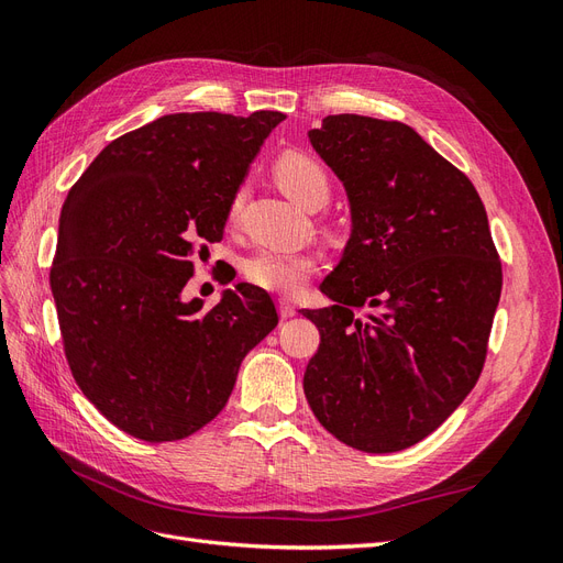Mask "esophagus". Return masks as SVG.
<instances>
[{
    "label": "esophagus",
    "instance_id": "1",
    "mask_svg": "<svg viewBox=\"0 0 563 563\" xmlns=\"http://www.w3.org/2000/svg\"><path fill=\"white\" fill-rule=\"evenodd\" d=\"M296 305L291 302V300H286V298H282L279 300V314H282V319H291L294 314H296Z\"/></svg>",
    "mask_w": 563,
    "mask_h": 563
}]
</instances>
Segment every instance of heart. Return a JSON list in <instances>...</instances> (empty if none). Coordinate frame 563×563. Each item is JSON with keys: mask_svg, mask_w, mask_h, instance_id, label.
<instances>
[{"mask_svg": "<svg viewBox=\"0 0 563 563\" xmlns=\"http://www.w3.org/2000/svg\"><path fill=\"white\" fill-rule=\"evenodd\" d=\"M275 178L282 190L294 197L305 207H321L331 195V180L312 155L291 150L275 162ZM244 187L236 190L228 203V225L240 223L244 209ZM244 277L261 286L265 291L296 296L319 269V255L314 251H279V249H258L244 261Z\"/></svg>", "mask_w": 563, "mask_h": 563, "instance_id": "heart-1", "label": "heart"}]
</instances>
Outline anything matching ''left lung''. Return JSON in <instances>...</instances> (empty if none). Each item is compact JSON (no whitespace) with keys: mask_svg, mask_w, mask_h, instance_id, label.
<instances>
[{"mask_svg":"<svg viewBox=\"0 0 563 563\" xmlns=\"http://www.w3.org/2000/svg\"><path fill=\"white\" fill-rule=\"evenodd\" d=\"M314 150L345 183L352 240L305 310V397L338 441L395 453L432 434L482 376L503 265L472 180L401 122L329 114ZM369 310L366 320L353 312Z\"/></svg>","mask_w":563,"mask_h":563,"instance_id":"8db88e82","label":"left lung"}]
</instances>
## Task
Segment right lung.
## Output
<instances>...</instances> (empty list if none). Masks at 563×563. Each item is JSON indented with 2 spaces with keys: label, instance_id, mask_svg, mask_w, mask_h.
<instances>
[{
  "label": "right lung",
  "instance_id": "add662e5",
  "mask_svg": "<svg viewBox=\"0 0 563 563\" xmlns=\"http://www.w3.org/2000/svg\"><path fill=\"white\" fill-rule=\"evenodd\" d=\"M282 112H178L112 141L70 187L51 265L67 366L114 428L162 444L195 434L230 399L242 360L277 327L240 284L216 308L183 288Z\"/></svg>",
  "mask_w": 563,
  "mask_h": 563
}]
</instances>
